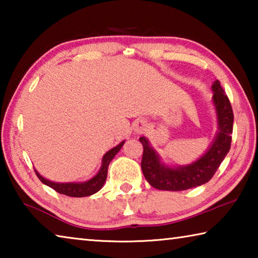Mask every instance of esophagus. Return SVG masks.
<instances>
[{"label": "esophagus", "mask_w": 258, "mask_h": 258, "mask_svg": "<svg viewBox=\"0 0 258 258\" xmlns=\"http://www.w3.org/2000/svg\"><path fill=\"white\" fill-rule=\"evenodd\" d=\"M147 127H148L147 121L143 120V119H140L138 121H135L134 125H133V130L137 133H143L147 130Z\"/></svg>", "instance_id": "esophagus-1"}]
</instances>
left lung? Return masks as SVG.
Listing matches in <instances>:
<instances>
[{
	"instance_id": "left-lung-1",
	"label": "left lung",
	"mask_w": 258,
	"mask_h": 258,
	"mask_svg": "<svg viewBox=\"0 0 258 258\" xmlns=\"http://www.w3.org/2000/svg\"><path fill=\"white\" fill-rule=\"evenodd\" d=\"M212 89L220 131L209 150L196 163L178 168L166 167L160 164L158 155L150 147L148 140L143 137L140 138V142L143 146L141 168L143 175L151 186L158 190L182 191L205 184L214 176L228 155L233 131L232 107L220 82L214 83Z\"/></svg>"
}]
</instances>
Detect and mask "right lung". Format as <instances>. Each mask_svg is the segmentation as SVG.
I'll return each mask as SVG.
<instances>
[{
	"label": "right lung",
	"mask_w": 258,
	"mask_h": 258,
	"mask_svg": "<svg viewBox=\"0 0 258 258\" xmlns=\"http://www.w3.org/2000/svg\"><path fill=\"white\" fill-rule=\"evenodd\" d=\"M124 142L119 143L118 146L112 148L111 150H109L106 155L103 156L102 159V166L100 168L99 173L94 177L91 178L90 181L84 182V183H55L46 180L43 176H41L36 171L37 177L40 178L42 183H44L47 186L52 187V189L55 190L58 194L69 196V197H87V196H91L98 192L101 189L103 183L106 182L107 178V173H108V166L110 164L113 157L116 156L117 152L120 150V148L123 147Z\"/></svg>",
	"instance_id": "right-lung-1"
}]
</instances>
